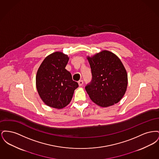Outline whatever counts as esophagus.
I'll return each mask as SVG.
<instances>
[{"instance_id":"esophagus-1","label":"esophagus","mask_w":159,"mask_h":159,"mask_svg":"<svg viewBox=\"0 0 159 159\" xmlns=\"http://www.w3.org/2000/svg\"><path fill=\"white\" fill-rule=\"evenodd\" d=\"M78 83H79V85L80 86H81L83 85V81L82 80H80L78 82Z\"/></svg>"}]
</instances>
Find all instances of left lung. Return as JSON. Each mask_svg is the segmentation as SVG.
Segmentation results:
<instances>
[{
	"instance_id": "8db88e82",
	"label": "left lung",
	"mask_w": 159,
	"mask_h": 159,
	"mask_svg": "<svg viewBox=\"0 0 159 159\" xmlns=\"http://www.w3.org/2000/svg\"><path fill=\"white\" fill-rule=\"evenodd\" d=\"M92 75L91 83L85 89L91 100L101 107L119 102L128 86V74L120 58L104 50L93 56H87Z\"/></svg>"
}]
</instances>
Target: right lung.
Segmentation results:
<instances>
[{
    "label": "right lung",
    "instance_id": "obj_1",
    "mask_svg": "<svg viewBox=\"0 0 159 159\" xmlns=\"http://www.w3.org/2000/svg\"><path fill=\"white\" fill-rule=\"evenodd\" d=\"M69 57L55 52L47 56L38 68L36 85L43 102L50 107L62 109L70 102L79 84L66 69Z\"/></svg>",
    "mask_w": 159,
    "mask_h": 159
}]
</instances>
